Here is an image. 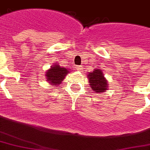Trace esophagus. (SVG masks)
Listing matches in <instances>:
<instances>
[{
	"label": "esophagus",
	"mask_w": 150,
	"mask_h": 150,
	"mask_svg": "<svg viewBox=\"0 0 150 150\" xmlns=\"http://www.w3.org/2000/svg\"><path fill=\"white\" fill-rule=\"evenodd\" d=\"M76 69H77L78 71H81L83 69V67H82V66H77V67H76Z\"/></svg>",
	"instance_id": "1"
}]
</instances>
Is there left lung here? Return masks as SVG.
<instances>
[{"label": "left lung", "mask_w": 150, "mask_h": 150, "mask_svg": "<svg viewBox=\"0 0 150 150\" xmlns=\"http://www.w3.org/2000/svg\"><path fill=\"white\" fill-rule=\"evenodd\" d=\"M89 82L91 88L93 91L97 93L105 92V90H107V81L104 77L102 71L99 69L94 70L92 72L89 73Z\"/></svg>", "instance_id": "obj_1"}]
</instances>
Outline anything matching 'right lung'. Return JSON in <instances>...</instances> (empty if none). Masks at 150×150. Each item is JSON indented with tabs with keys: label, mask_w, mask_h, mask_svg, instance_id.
I'll return each mask as SVG.
<instances>
[{
	"label": "right lung",
	"mask_w": 150,
	"mask_h": 150,
	"mask_svg": "<svg viewBox=\"0 0 150 150\" xmlns=\"http://www.w3.org/2000/svg\"><path fill=\"white\" fill-rule=\"evenodd\" d=\"M67 73H69V71L67 69L60 67V65H58L57 64H55L47 71L46 78L50 83L55 84L53 86H57L64 80Z\"/></svg>",
	"instance_id": "add662e5"
}]
</instances>
